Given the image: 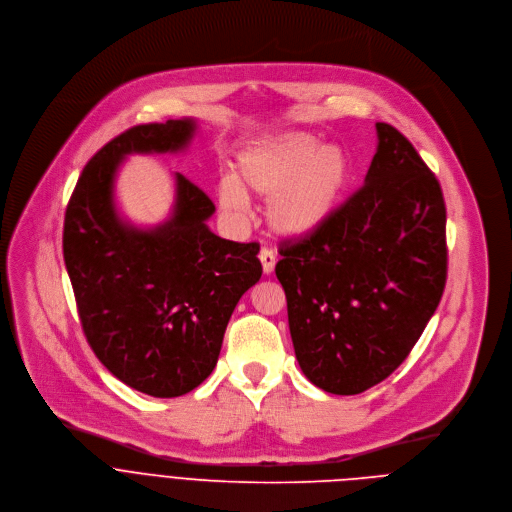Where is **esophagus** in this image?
Here are the masks:
<instances>
[{
    "instance_id": "34e87169",
    "label": "esophagus",
    "mask_w": 512,
    "mask_h": 512,
    "mask_svg": "<svg viewBox=\"0 0 512 512\" xmlns=\"http://www.w3.org/2000/svg\"><path fill=\"white\" fill-rule=\"evenodd\" d=\"M259 261H261L263 273H265V275H271V273H273V269H275V263H277L275 253H273L271 249H261V253H259Z\"/></svg>"
}]
</instances>
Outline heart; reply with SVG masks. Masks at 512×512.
Masks as SVG:
<instances>
[{"mask_svg":"<svg viewBox=\"0 0 512 512\" xmlns=\"http://www.w3.org/2000/svg\"><path fill=\"white\" fill-rule=\"evenodd\" d=\"M350 177L346 152L301 130L267 132L235 160V173L217 187L219 209L245 221L247 197L269 201L267 223L279 237L303 239L331 217Z\"/></svg>","mask_w":512,"mask_h":512,"instance_id":"obj_1","label":"heart"}]
</instances>
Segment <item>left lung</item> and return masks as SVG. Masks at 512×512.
Returning <instances> with one entry per match:
<instances>
[{"instance_id":"8db88e82","label":"left lung","mask_w":512,"mask_h":512,"mask_svg":"<svg viewBox=\"0 0 512 512\" xmlns=\"http://www.w3.org/2000/svg\"><path fill=\"white\" fill-rule=\"evenodd\" d=\"M364 187L311 237L281 247L301 372L317 388L354 396L410 354L446 283V207L416 148L386 122Z\"/></svg>"}]
</instances>
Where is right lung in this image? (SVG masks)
I'll use <instances>...</instances> for the list:
<instances>
[{"label":"right lung","instance_id":"1","mask_svg":"<svg viewBox=\"0 0 512 512\" xmlns=\"http://www.w3.org/2000/svg\"><path fill=\"white\" fill-rule=\"evenodd\" d=\"M197 118L134 126L84 166L64 219V261L90 348L126 386L177 398L217 366L241 295L261 279L257 243L217 237L211 199L173 173L164 221L136 225L120 211L116 179L132 154H185Z\"/></svg>","mask_w":512,"mask_h":512}]
</instances>
